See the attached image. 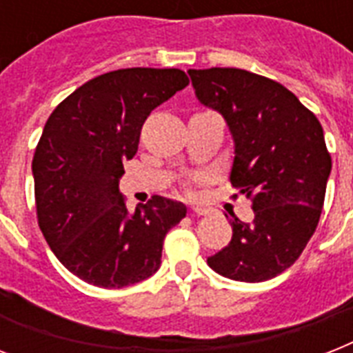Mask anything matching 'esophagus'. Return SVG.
Returning a JSON list of instances; mask_svg holds the SVG:
<instances>
[{"label": "esophagus", "instance_id": "34e87169", "mask_svg": "<svg viewBox=\"0 0 353 353\" xmlns=\"http://www.w3.org/2000/svg\"><path fill=\"white\" fill-rule=\"evenodd\" d=\"M192 212L196 216H207L210 212V210L207 209V207H192Z\"/></svg>", "mask_w": 353, "mask_h": 353}]
</instances>
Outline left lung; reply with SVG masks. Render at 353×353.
I'll list each match as a JSON object with an SVG mask.
<instances>
[{
  "label": "left lung",
  "instance_id": "8db88e82",
  "mask_svg": "<svg viewBox=\"0 0 353 353\" xmlns=\"http://www.w3.org/2000/svg\"><path fill=\"white\" fill-rule=\"evenodd\" d=\"M203 106L234 141L232 187L254 218L231 220V243L207 258L216 273L263 282L291 268L317 229L332 172L321 122L284 85L245 69H188ZM227 216V214H225Z\"/></svg>",
  "mask_w": 353,
  "mask_h": 353
}]
</instances>
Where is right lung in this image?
<instances>
[{
  "mask_svg": "<svg viewBox=\"0 0 353 353\" xmlns=\"http://www.w3.org/2000/svg\"><path fill=\"white\" fill-rule=\"evenodd\" d=\"M187 85L181 69H119L80 85L47 119L32 159L38 225L88 284L115 290L152 276L166 232L187 216L163 196L130 212L119 192L144 121Z\"/></svg>",
  "mask_w": 353,
  "mask_h": 353,
  "instance_id": "add662e5",
  "label": "right lung"
}]
</instances>
